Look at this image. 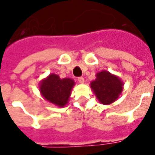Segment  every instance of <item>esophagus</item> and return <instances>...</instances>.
<instances>
[{"instance_id": "esophagus-1", "label": "esophagus", "mask_w": 155, "mask_h": 155, "mask_svg": "<svg viewBox=\"0 0 155 155\" xmlns=\"http://www.w3.org/2000/svg\"><path fill=\"white\" fill-rule=\"evenodd\" d=\"M78 83H80V84H84V78L83 77H79V78H78Z\"/></svg>"}]
</instances>
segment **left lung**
<instances>
[{
    "label": "left lung",
    "mask_w": 155,
    "mask_h": 155,
    "mask_svg": "<svg viewBox=\"0 0 155 155\" xmlns=\"http://www.w3.org/2000/svg\"><path fill=\"white\" fill-rule=\"evenodd\" d=\"M92 90L101 104H110L115 102L123 89L122 81L107 71L96 74V79L90 84Z\"/></svg>",
    "instance_id": "1"
}]
</instances>
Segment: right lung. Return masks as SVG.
<instances>
[{
  "label": "right lung",
  "instance_id": "obj_1",
  "mask_svg": "<svg viewBox=\"0 0 155 155\" xmlns=\"http://www.w3.org/2000/svg\"><path fill=\"white\" fill-rule=\"evenodd\" d=\"M75 85L71 78H60L56 74H50L39 84V91L44 98L49 102L64 107L71 95V88Z\"/></svg>",
  "mask_w": 155,
  "mask_h": 155
}]
</instances>
